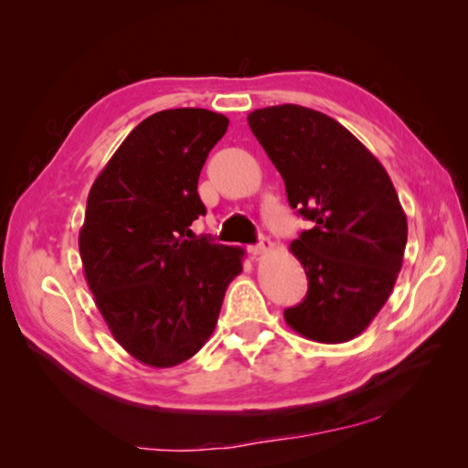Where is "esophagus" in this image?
Segmentation results:
<instances>
[{"mask_svg": "<svg viewBox=\"0 0 468 468\" xmlns=\"http://www.w3.org/2000/svg\"><path fill=\"white\" fill-rule=\"evenodd\" d=\"M272 250V241L271 239H260L256 245H248V251L250 253H253V256H262V253H266V251H271Z\"/></svg>", "mask_w": 468, "mask_h": 468, "instance_id": "obj_1", "label": "esophagus"}]
</instances>
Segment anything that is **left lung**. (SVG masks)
Here are the masks:
<instances>
[{"label": "left lung", "instance_id": "obj_1", "mask_svg": "<svg viewBox=\"0 0 468 468\" xmlns=\"http://www.w3.org/2000/svg\"><path fill=\"white\" fill-rule=\"evenodd\" d=\"M250 130L284 179L287 197L312 229L291 241L307 274L305 299L284 320L315 343H346L390 297L407 248V217L382 163L320 111L256 109Z\"/></svg>", "mask_w": 468, "mask_h": 468}]
</instances>
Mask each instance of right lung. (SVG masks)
<instances>
[{"mask_svg": "<svg viewBox=\"0 0 468 468\" xmlns=\"http://www.w3.org/2000/svg\"><path fill=\"white\" fill-rule=\"evenodd\" d=\"M227 125L208 109L158 111L130 132L90 187L78 237L86 282L111 335L146 366L194 357L241 272L243 250L196 239L189 229L206 215L197 177Z\"/></svg>", "mask_w": 468, "mask_h": 468, "instance_id": "right-lung-1", "label": "right lung"}]
</instances>
